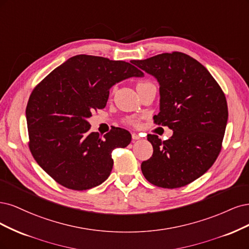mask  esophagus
I'll use <instances>...</instances> for the list:
<instances>
[{
	"mask_svg": "<svg viewBox=\"0 0 249 249\" xmlns=\"http://www.w3.org/2000/svg\"><path fill=\"white\" fill-rule=\"evenodd\" d=\"M131 136H132V140H140L141 139V136L138 133H134V132L131 134Z\"/></svg>",
	"mask_w": 249,
	"mask_h": 249,
	"instance_id": "34e87169",
	"label": "esophagus"
}]
</instances>
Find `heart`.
Returning <instances> with one entry per match:
<instances>
[{
  "instance_id": "obj_1",
  "label": "heart",
  "mask_w": 249,
  "mask_h": 249,
  "mask_svg": "<svg viewBox=\"0 0 249 249\" xmlns=\"http://www.w3.org/2000/svg\"><path fill=\"white\" fill-rule=\"evenodd\" d=\"M128 123H129L132 126H135V127L140 125V121H139V120H136V119H129V120H128Z\"/></svg>"
}]
</instances>
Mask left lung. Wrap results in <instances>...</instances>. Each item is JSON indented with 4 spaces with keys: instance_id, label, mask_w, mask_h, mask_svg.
<instances>
[{
    "instance_id": "left-lung-1",
    "label": "left lung",
    "mask_w": 249,
    "mask_h": 249,
    "mask_svg": "<svg viewBox=\"0 0 249 249\" xmlns=\"http://www.w3.org/2000/svg\"><path fill=\"white\" fill-rule=\"evenodd\" d=\"M131 63L157 79L160 111L154 122L174 131L163 142L148 135L153 155L142 162V175L158 187L185 186L219 155L229 116L226 96L210 72L186 53H165Z\"/></svg>"
}]
</instances>
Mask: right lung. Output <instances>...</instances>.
Listing matches in <instances>:
<instances>
[{"instance_id":"add662e5","label":"right lung","mask_w":249,"mask_h":249,"mask_svg":"<svg viewBox=\"0 0 249 249\" xmlns=\"http://www.w3.org/2000/svg\"><path fill=\"white\" fill-rule=\"evenodd\" d=\"M143 76L132 64L96 55H74L53 70L32 92L26 108L29 148L37 163L62 186L87 190L110 175L111 152L125 148L131 134L115 128L89 132L92 111L106 107L109 89Z\"/></svg>"}]
</instances>
